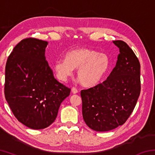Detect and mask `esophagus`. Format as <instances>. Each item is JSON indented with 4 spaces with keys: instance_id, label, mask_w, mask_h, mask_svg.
<instances>
[{
    "instance_id": "esophagus-1",
    "label": "esophagus",
    "mask_w": 155,
    "mask_h": 155,
    "mask_svg": "<svg viewBox=\"0 0 155 155\" xmlns=\"http://www.w3.org/2000/svg\"><path fill=\"white\" fill-rule=\"evenodd\" d=\"M72 92L73 94H77V93L78 92V90L76 88V87H73L72 88Z\"/></svg>"
}]
</instances>
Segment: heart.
I'll return each mask as SVG.
<instances>
[{
    "instance_id": "1",
    "label": "heart",
    "mask_w": 155,
    "mask_h": 155,
    "mask_svg": "<svg viewBox=\"0 0 155 155\" xmlns=\"http://www.w3.org/2000/svg\"><path fill=\"white\" fill-rule=\"evenodd\" d=\"M110 60L104 53L87 48H77L68 51L65 59L57 60L54 69L59 79L65 81L78 68L77 77L81 85L94 87L100 83L109 69Z\"/></svg>"
}]
</instances>
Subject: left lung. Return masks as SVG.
Returning <instances> with one entry per match:
<instances>
[{
  "mask_svg": "<svg viewBox=\"0 0 155 155\" xmlns=\"http://www.w3.org/2000/svg\"><path fill=\"white\" fill-rule=\"evenodd\" d=\"M116 65L102 83L81 91L85 122L92 130L108 131L124 124L140 94V64L134 52L121 40Z\"/></svg>",
  "mask_w": 155,
  "mask_h": 155,
  "instance_id": "8db88e82",
  "label": "left lung"
}]
</instances>
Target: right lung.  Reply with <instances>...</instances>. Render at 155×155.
I'll return each mask as SVG.
<instances>
[{
	"label": "right lung",
	"mask_w": 155,
	"mask_h": 155,
	"mask_svg": "<svg viewBox=\"0 0 155 155\" xmlns=\"http://www.w3.org/2000/svg\"><path fill=\"white\" fill-rule=\"evenodd\" d=\"M48 41H20L5 66V96L14 116L32 129H43L55 120L70 89L55 79L45 57Z\"/></svg>",
	"instance_id": "1"
}]
</instances>
